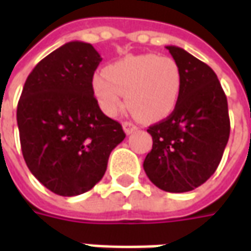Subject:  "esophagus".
Here are the masks:
<instances>
[{"label":"esophagus","instance_id":"34e87169","mask_svg":"<svg viewBox=\"0 0 251 251\" xmlns=\"http://www.w3.org/2000/svg\"><path fill=\"white\" fill-rule=\"evenodd\" d=\"M122 127H124V130H125L126 134H132L133 132H136L137 130V126L132 124V122H124L122 124Z\"/></svg>","mask_w":251,"mask_h":251}]
</instances>
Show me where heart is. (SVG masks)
Here are the masks:
<instances>
[{
  "mask_svg": "<svg viewBox=\"0 0 251 251\" xmlns=\"http://www.w3.org/2000/svg\"><path fill=\"white\" fill-rule=\"evenodd\" d=\"M183 89V71L169 56L130 54L105 66L103 74L92 78L97 105L108 117H115L124 104L143 121L169 117L178 104Z\"/></svg>",
  "mask_w": 251,
  "mask_h": 251,
  "instance_id": "1",
  "label": "heart"
}]
</instances>
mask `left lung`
<instances>
[{"instance_id": "obj_1", "label": "left lung", "mask_w": 251, "mask_h": 251, "mask_svg": "<svg viewBox=\"0 0 251 251\" xmlns=\"http://www.w3.org/2000/svg\"><path fill=\"white\" fill-rule=\"evenodd\" d=\"M183 71L175 111L150 126L152 150L143 168L166 192H188L210 178L229 139L228 103L216 73L183 48L166 47Z\"/></svg>"}]
</instances>
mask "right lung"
I'll use <instances>...</instances> for the list:
<instances>
[{"label": "right lung", "instance_id": "add662e5", "mask_svg": "<svg viewBox=\"0 0 251 251\" xmlns=\"http://www.w3.org/2000/svg\"><path fill=\"white\" fill-rule=\"evenodd\" d=\"M100 54L71 41L49 53L25 79L18 118L22 152L34 177L60 197L92 190L125 139L119 122L104 115L92 92Z\"/></svg>", "mask_w": 251, "mask_h": 251}]
</instances>
